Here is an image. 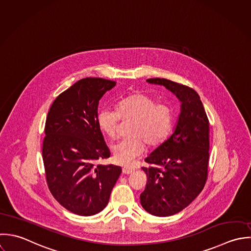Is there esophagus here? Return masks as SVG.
I'll list each match as a JSON object with an SVG mask.
<instances>
[{"mask_svg":"<svg viewBox=\"0 0 251 251\" xmlns=\"http://www.w3.org/2000/svg\"><path fill=\"white\" fill-rule=\"evenodd\" d=\"M133 168L132 167H123V173L125 174H130L133 172Z\"/></svg>","mask_w":251,"mask_h":251,"instance_id":"obj_1","label":"esophagus"}]
</instances>
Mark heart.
Segmentation results:
<instances>
[{
  "instance_id": "obj_1",
  "label": "heart",
  "mask_w": 251,
  "mask_h": 251,
  "mask_svg": "<svg viewBox=\"0 0 251 251\" xmlns=\"http://www.w3.org/2000/svg\"><path fill=\"white\" fill-rule=\"evenodd\" d=\"M121 119L132 121L128 137L112 147L114 160L123 166H129L145 150L161 145L170 133L173 123V109L167 101L156 102L155 98L136 91L118 103V112L102 109L97 115V124L110 139L118 136Z\"/></svg>"
}]
</instances>
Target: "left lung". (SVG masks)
Instances as JSON below:
<instances>
[{"label":"left lung","mask_w":251,"mask_h":251,"mask_svg":"<svg viewBox=\"0 0 251 251\" xmlns=\"http://www.w3.org/2000/svg\"><path fill=\"white\" fill-rule=\"evenodd\" d=\"M164 85L181 102L177 125L170 137L146 159L142 167L147 184L140 195L142 207L166 217L187 207L202 191L209 160V122L200 95L193 88L167 79H148Z\"/></svg>","instance_id":"obj_1"}]
</instances>
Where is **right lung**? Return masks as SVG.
<instances>
[{
  "instance_id": "add662e5",
  "label": "right lung",
  "mask_w": 251,
  "mask_h": 251,
  "mask_svg": "<svg viewBox=\"0 0 251 251\" xmlns=\"http://www.w3.org/2000/svg\"><path fill=\"white\" fill-rule=\"evenodd\" d=\"M116 82L85 78L60 93L48 113L43 142L46 178L54 199L82 216L103 210L122 172L97 165L110 151L97 124L101 97Z\"/></svg>"
}]
</instances>
